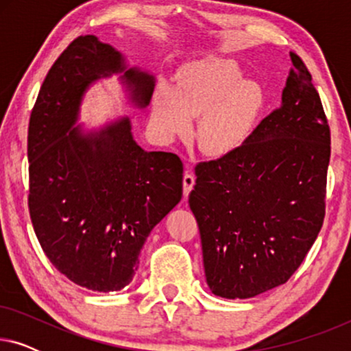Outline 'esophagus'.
Listing matches in <instances>:
<instances>
[{"label": "esophagus", "instance_id": "obj_1", "mask_svg": "<svg viewBox=\"0 0 351 351\" xmlns=\"http://www.w3.org/2000/svg\"><path fill=\"white\" fill-rule=\"evenodd\" d=\"M193 185H195V176L191 174V172L186 171L184 174V198L185 199L189 198L190 191L193 190Z\"/></svg>", "mask_w": 351, "mask_h": 351}]
</instances>
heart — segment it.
I'll use <instances>...</instances> for the list:
<instances>
[{
    "label": "heart",
    "instance_id": "b5f03b06",
    "mask_svg": "<svg viewBox=\"0 0 351 351\" xmlns=\"http://www.w3.org/2000/svg\"><path fill=\"white\" fill-rule=\"evenodd\" d=\"M265 107L257 81L244 80L241 65L222 56H206L184 65L176 84L160 80L152 119L165 141L190 132L199 117L196 141L209 155H228L247 142Z\"/></svg>",
    "mask_w": 351,
    "mask_h": 351
}]
</instances>
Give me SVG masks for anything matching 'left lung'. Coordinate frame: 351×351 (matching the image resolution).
Instances as JSON below:
<instances>
[{
	"mask_svg": "<svg viewBox=\"0 0 351 351\" xmlns=\"http://www.w3.org/2000/svg\"><path fill=\"white\" fill-rule=\"evenodd\" d=\"M291 59L280 108L243 147L195 169L189 204L206 281L223 299L285 285L323 227L330 132L310 71Z\"/></svg>",
	"mask_w": 351,
	"mask_h": 351,
	"instance_id": "1",
	"label": "left lung"
}]
</instances>
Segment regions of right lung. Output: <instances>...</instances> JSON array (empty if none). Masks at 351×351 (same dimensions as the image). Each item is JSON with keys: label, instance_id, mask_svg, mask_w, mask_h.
<instances>
[{"label": "right lung", "instance_id": "right-lung-1", "mask_svg": "<svg viewBox=\"0 0 351 351\" xmlns=\"http://www.w3.org/2000/svg\"><path fill=\"white\" fill-rule=\"evenodd\" d=\"M112 76L132 108L148 107L155 76L97 36H78L51 66L28 126L38 241L70 281L99 292L132 281L143 243L179 204L184 179L179 156L134 141L126 114L100 126L78 123L86 93Z\"/></svg>", "mask_w": 351, "mask_h": 351}]
</instances>
